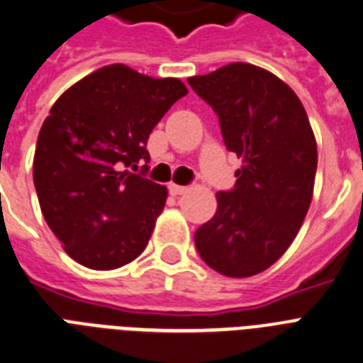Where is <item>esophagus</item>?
Here are the masks:
<instances>
[{"instance_id":"esophagus-1","label":"esophagus","mask_w":363,"mask_h":363,"mask_svg":"<svg viewBox=\"0 0 363 363\" xmlns=\"http://www.w3.org/2000/svg\"><path fill=\"white\" fill-rule=\"evenodd\" d=\"M169 191H170V194H184L185 191H187V187H184V185H176V184H170L169 185Z\"/></svg>"}]
</instances>
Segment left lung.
<instances>
[{
  "instance_id": "1",
  "label": "left lung",
  "mask_w": 363,
  "mask_h": 363,
  "mask_svg": "<svg viewBox=\"0 0 363 363\" xmlns=\"http://www.w3.org/2000/svg\"><path fill=\"white\" fill-rule=\"evenodd\" d=\"M187 82L244 163L233 189L216 193L215 216L194 233L196 250L228 277L261 274L286 252L311 206L318 148L306 111L283 80L244 62Z\"/></svg>"
}]
</instances>
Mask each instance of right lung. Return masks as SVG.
I'll list each match as a JSON object with an SVG mask.
<instances>
[{
	"instance_id": "1",
	"label": "right lung",
	"mask_w": 363,
	"mask_h": 363,
	"mask_svg": "<svg viewBox=\"0 0 363 363\" xmlns=\"http://www.w3.org/2000/svg\"><path fill=\"white\" fill-rule=\"evenodd\" d=\"M184 95L178 79L113 64L52 104L33 178L43 218L71 259L116 270L143 253L167 200V189L145 178L148 135Z\"/></svg>"
}]
</instances>
